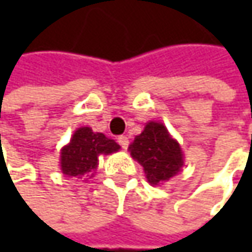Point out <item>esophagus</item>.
<instances>
[{"label": "esophagus", "instance_id": "esophagus-1", "mask_svg": "<svg viewBox=\"0 0 252 252\" xmlns=\"http://www.w3.org/2000/svg\"><path fill=\"white\" fill-rule=\"evenodd\" d=\"M118 143L121 144L122 149H127V146H129V137L127 136H119L118 137Z\"/></svg>", "mask_w": 252, "mask_h": 252}]
</instances>
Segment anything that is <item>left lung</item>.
Returning a JSON list of instances; mask_svg holds the SVG:
<instances>
[{
  "label": "left lung",
  "instance_id": "8db88e82",
  "mask_svg": "<svg viewBox=\"0 0 252 252\" xmlns=\"http://www.w3.org/2000/svg\"><path fill=\"white\" fill-rule=\"evenodd\" d=\"M129 149L131 157L143 165L147 179L153 185L168 181L184 165L181 147L171 139L162 123H147Z\"/></svg>",
  "mask_w": 252,
  "mask_h": 252
}]
</instances>
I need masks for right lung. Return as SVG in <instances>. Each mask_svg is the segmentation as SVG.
<instances>
[{"label":"right lung","mask_w":252,"mask_h":252,"mask_svg":"<svg viewBox=\"0 0 252 252\" xmlns=\"http://www.w3.org/2000/svg\"><path fill=\"white\" fill-rule=\"evenodd\" d=\"M121 149L103 133H94L90 127H80L70 144L62 150V171L70 177H83L98 167L101 154H111Z\"/></svg>","instance_id":"add662e5"}]
</instances>
